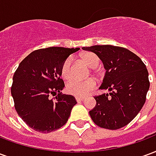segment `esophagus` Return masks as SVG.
<instances>
[{"instance_id":"34e87169","label":"esophagus","mask_w":156,"mask_h":156,"mask_svg":"<svg viewBox=\"0 0 156 156\" xmlns=\"http://www.w3.org/2000/svg\"><path fill=\"white\" fill-rule=\"evenodd\" d=\"M75 99H76V101L77 102H81V101H83V99H84V98H81V97H76V98H75Z\"/></svg>"}]
</instances>
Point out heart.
<instances>
[{
  "label": "heart",
  "instance_id": "obj_1",
  "mask_svg": "<svg viewBox=\"0 0 156 156\" xmlns=\"http://www.w3.org/2000/svg\"><path fill=\"white\" fill-rule=\"evenodd\" d=\"M82 59L89 68H95L99 64V58L93 52H86L82 56ZM61 77L65 81L70 80L73 77L72 72V59L67 58L62 64ZM96 82L89 78L84 81L72 80L66 86V91L68 94L77 97H85L94 89Z\"/></svg>",
  "mask_w": 156,
  "mask_h": 156
}]
</instances>
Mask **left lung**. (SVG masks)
<instances>
[{"instance_id": "left-lung-1", "label": "left lung", "mask_w": 156, "mask_h": 156, "mask_svg": "<svg viewBox=\"0 0 156 156\" xmlns=\"http://www.w3.org/2000/svg\"><path fill=\"white\" fill-rule=\"evenodd\" d=\"M83 49L102 60L106 73L99 89L109 91L94 97L96 106L89 111L92 120L108 129L127 125L145 103L150 88L146 66L137 55L121 47L96 45Z\"/></svg>"}]
</instances>
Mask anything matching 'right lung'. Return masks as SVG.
<instances>
[{
	"instance_id": "1",
	"label": "right lung",
	"mask_w": 156,
	"mask_h": 156,
	"mask_svg": "<svg viewBox=\"0 0 156 156\" xmlns=\"http://www.w3.org/2000/svg\"><path fill=\"white\" fill-rule=\"evenodd\" d=\"M78 50L60 47L35 50L16 70L11 88L15 108L32 129L49 133L67 123L77 101L73 96L62 94L64 82L60 78L61 67Z\"/></svg>"
}]
</instances>
